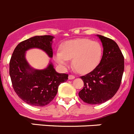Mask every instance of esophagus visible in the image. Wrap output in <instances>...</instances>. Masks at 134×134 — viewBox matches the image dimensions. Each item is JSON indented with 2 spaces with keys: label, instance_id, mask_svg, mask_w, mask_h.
<instances>
[{
  "label": "esophagus",
  "instance_id": "34e87169",
  "mask_svg": "<svg viewBox=\"0 0 134 134\" xmlns=\"http://www.w3.org/2000/svg\"><path fill=\"white\" fill-rule=\"evenodd\" d=\"M75 79V76L73 75H71V74H70L69 76H68V79L69 80H73V79Z\"/></svg>",
  "mask_w": 134,
  "mask_h": 134
}]
</instances>
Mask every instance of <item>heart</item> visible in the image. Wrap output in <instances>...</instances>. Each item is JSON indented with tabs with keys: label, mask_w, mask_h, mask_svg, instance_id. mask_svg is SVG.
I'll return each mask as SVG.
<instances>
[{
	"label": "heart",
	"mask_w": 134,
	"mask_h": 134,
	"mask_svg": "<svg viewBox=\"0 0 134 134\" xmlns=\"http://www.w3.org/2000/svg\"><path fill=\"white\" fill-rule=\"evenodd\" d=\"M103 55L102 46L97 41L80 38L66 41L57 51L54 59L59 64L65 66L72 59V64L80 74H87L97 67Z\"/></svg>",
	"instance_id": "b5f03b06"
}]
</instances>
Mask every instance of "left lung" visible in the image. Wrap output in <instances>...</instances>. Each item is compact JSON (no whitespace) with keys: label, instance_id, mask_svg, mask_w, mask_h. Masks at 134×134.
Masks as SVG:
<instances>
[{"label":"left lung","instance_id":"1","mask_svg":"<svg viewBox=\"0 0 134 134\" xmlns=\"http://www.w3.org/2000/svg\"><path fill=\"white\" fill-rule=\"evenodd\" d=\"M103 48L100 63L95 69L80 79L84 87L79 93L80 99L91 105L109 100L119 89L124 71V58L115 41L97 35Z\"/></svg>","mask_w":134,"mask_h":134}]
</instances>
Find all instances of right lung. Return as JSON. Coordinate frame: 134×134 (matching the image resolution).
I'll use <instances>...</instances> for the list:
<instances>
[{"label":"right lung","mask_w":134,"mask_h":134,"mask_svg":"<svg viewBox=\"0 0 134 134\" xmlns=\"http://www.w3.org/2000/svg\"><path fill=\"white\" fill-rule=\"evenodd\" d=\"M52 35L34 36L19 43L12 54L9 74L14 91L19 97L32 106L43 107L54 99L59 85L68 80V75L57 72L49 62L47 68L34 69L25 58L26 52L32 48L44 51L53 57Z\"/></svg>","instance_id":"right-lung-1"}]
</instances>
